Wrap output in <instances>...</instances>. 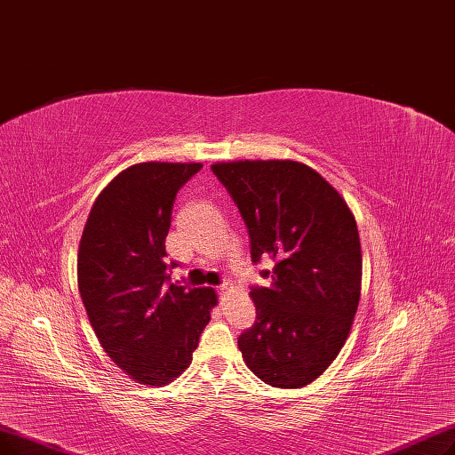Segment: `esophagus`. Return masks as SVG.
<instances>
[{"label": "esophagus", "instance_id": "esophagus-1", "mask_svg": "<svg viewBox=\"0 0 455 455\" xmlns=\"http://www.w3.org/2000/svg\"><path fill=\"white\" fill-rule=\"evenodd\" d=\"M228 291H229V287H228V283H224V285H220V287H219V292H220V294H226V292H228Z\"/></svg>", "mask_w": 455, "mask_h": 455}]
</instances>
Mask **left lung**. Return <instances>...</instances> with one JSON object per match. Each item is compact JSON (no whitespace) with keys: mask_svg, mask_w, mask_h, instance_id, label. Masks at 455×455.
Here are the masks:
<instances>
[{"mask_svg":"<svg viewBox=\"0 0 455 455\" xmlns=\"http://www.w3.org/2000/svg\"><path fill=\"white\" fill-rule=\"evenodd\" d=\"M211 168L248 226L253 263L263 255L277 261L270 287L250 292L257 320L239 337L243 359L272 387H306L335 361L357 313L363 255L355 216L304 163L244 159Z\"/></svg>","mask_w":455,"mask_h":455,"instance_id":"left-lung-1","label":"left lung"}]
</instances>
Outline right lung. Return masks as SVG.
Returning <instances> with one entry per match:
<instances>
[{
    "label": "right lung",
    "mask_w": 455,
    "mask_h": 455,
    "mask_svg": "<svg viewBox=\"0 0 455 455\" xmlns=\"http://www.w3.org/2000/svg\"><path fill=\"white\" fill-rule=\"evenodd\" d=\"M202 163H139L96 198L77 251V285L105 354L125 376L163 387L188 369L219 294L170 283L164 241L178 190Z\"/></svg>",
    "instance_id": "1"
}]
</instances>
